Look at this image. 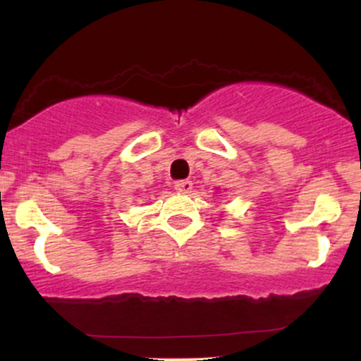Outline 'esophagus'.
<instances>
[{"label":"esophagus","mask_w":361,"mask_h":361,"mask_svg":"<svg viewBox=\"0 0 361 361\" xmlns=\"http://www.w3.org/2000/svg\"><path fill=\"white\" fill-rule=\"evenodd\" d=\"M175 188L180 193H190L193 188V183L190 180H178V181H175Z\"/></svg>","instance_id":"obj_1"}]
</instances>
